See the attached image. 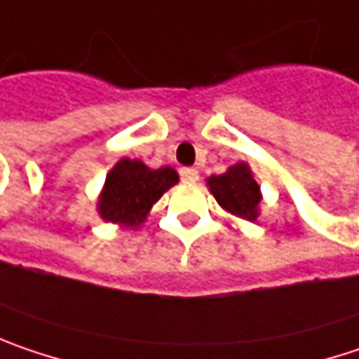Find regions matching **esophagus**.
<instances>
[{
    "mask_svg": "<svg viewBox=\"0 0 359 359\" xmlns=\"http://www.w3.org/2000/svg\"><path fill=\"white\" fill-rule=\"evenodd\" d=\"M180 177H182V182H186V184H194V182H198V171L192 169V167H184V169H180Z\"/></svg>",
    "mask_w": 359,
    "mask_h": 359,
    "instance_id": "1",
    "label": "esophagus"
}]
</instances>
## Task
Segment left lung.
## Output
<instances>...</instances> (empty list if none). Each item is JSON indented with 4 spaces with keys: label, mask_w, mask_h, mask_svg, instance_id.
Masks as SVG:
<instances>
[{
    "label": "left lung",
    "mask_w": 359,
    "mask_h": 359,
    "mask_svg": "<svg viewBox=\"0 0 359 359\" xmlns=\"http://www.w3.org/2000/svg\"><path fill=\"white\" fill-rule=\"evenodd\" d=\"M208 186L226 212L245 220L257 218V204L262 200V194L247 163H237L222 175H212L208 180Z\"/></svg>",
    "instance_id": "obj_1"
}]
</instances>
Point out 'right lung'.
<instances>
[{"mask_svg": "<svg viewBox=\"0 0 359 359\" xmlns=\"http://www.w3.org/2000/svg\"><path fill=\"white\" fill-rule=\"evenodd\" d=\"M175 184L177 173L171 167L149 169L137 159H122L106 177L97 206L100 215L114 224L137 226L163 192Z\"/></svg>", "mask_w": 359, "mask_h": 359, "instance_id": "obj_1", "label": "right lung"}]
</instances>
